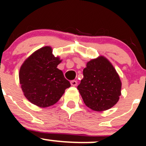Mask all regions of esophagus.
I'll use <instances>...</instances> for the list:
<instances>
[{"label":"esophagus","instance_id":"obj_1","mask_svg":"<svg viewBox=\"0 0 146 146\" xmlns=\"http://www.w3.org/2000/svg\"><path fill=\"white\" fill-rule=\"evenodd\" d=\"M77 84H78V82L76 80H71V81H70V85H71L72 86H76V85H77Z\"/></svg>","mask_w":146,"mask_h":146}]
</instances>
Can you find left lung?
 I'll return each mask as SVG.
<instances>
[{
	"instance_id": "1",
	"label": "left lung",
	"mask_w": 146,
	"mask_h": 146,
	"mask_svg": "<svg viewBox=\"0 0 146 146\" xmlns=\"http://www.w3.org/2000/svg\"><path fill=\"white\" fill-rule=\"evenodd\" d=\"M121 82L112 64L104 56L87 63L78 86L84 103L96 111L109 110L119 100Z\"/></svg>"
}]
</instances>
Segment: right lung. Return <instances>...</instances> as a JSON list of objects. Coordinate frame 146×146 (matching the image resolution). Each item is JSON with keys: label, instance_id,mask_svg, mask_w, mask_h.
<instances>
[{"label": "right lung", "instance_id": "1", "mask_svg": "<svg viewBox=\"0 0 146 146\" xmlns=\"http://www.w3.org/2000/svg\"><path fill=\"white\" fill-rule=\"evenodd\" d=\"M61 62L52 54V48L44 46L34 52L20 69L19 78L25 98L39 107L53 105L70 86L64 73L57 68Z\"/></svg>", "mask_w": 146, "mask_h": 146}]
</instances>
